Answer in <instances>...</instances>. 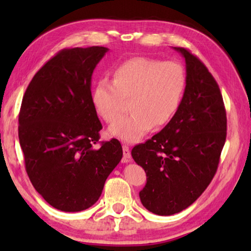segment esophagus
<instances>
[{"instance_id": "obj_1", "label": "esophagus", "mask_w": 251, "mask_h": 251, "mask_svg": "<svg viewBox=\"0 0 251 251\" xmlns=\"http://www.w3.org/2000/svg\"><path fill=\"white\" fill-rule=\"evenodd\" d=\"M123 155H124V158L126 160H129L130 158V151L129 147L127 145H123Z\"/></svg>"}]
</instances>
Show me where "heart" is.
<instances>
[{"mask_svg": "<svg viewBox=\"0 0 251 251\" xmlns=\"http://www.w3.org/2000/svg\"><path fill=\"white\" fill-rule=\"evenodd\" d=\"M186 86L179 63L151 57H133L113 72V79L100 78L92 93L93 104L103 120L113 124L124 115L126 100L133 112L110 127V133L133 143L152 127L168 124L179 108Z\"/></svg>", "mask_w": 251, "mask_h": 251, "instance_id": "obj_1", "label": "heart"}]
</instances>
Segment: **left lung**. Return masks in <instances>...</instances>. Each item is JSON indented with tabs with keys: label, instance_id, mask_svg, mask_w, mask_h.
Returning <instances> with one entry per match:
<instances>
[{
	"label": "left lung",
	"instance_id": "8db88e82",
	"mask_svg": "<svg viewBox=\"0 0 251 251\" xmlns=\"http://www.w3.org/2000/svg\"><path fill=\"white\" fill-rule=\"evenodd\" d=\"M174 49L186 61L179 108L159 133L131 150L147 176L139 198L159 216L186 209L205 192L217 172L227 136L226 109L214 76L189 50Z\"/></svg>",
	"mask_w": 251,
	"mask_h": 251
}]
</instances>
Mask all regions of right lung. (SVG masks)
Masks as SVG:
<instances>
[{
    "label": "right lung",
    "mask_w": 251,
    "mask_h": 251,
    "mask_svg": "<svg viewBox=\"0 0 251 251\" xmlns=\"http://www.w3.org/2000/svg\"><path fill=\"white\" fill-rule=\"evenodd\" d=\"M103 46L64 49L34 75L19 114V139L34 188L50 206L80 211L99 201L123 157L121 143L100 141L93 71Z\"/></svg>",
    "instance_id": "obj_1"
}]
</instances>
